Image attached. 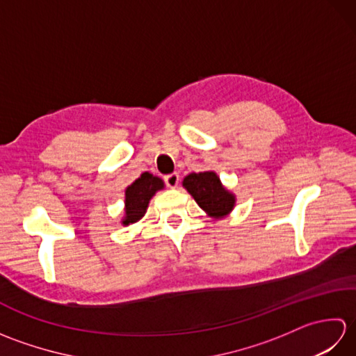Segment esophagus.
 <instances>
[{
  "label": "esophagus",
  "instance_id": "obj_1",
  "mask_svg": "<svg viewBox=\"0 0 356 356\" xmlns=\"http://www.w3.org/2000/svg\"><path fill=\"white\" fill-rule=\"evenodd\" d=\"M165 184L168 188H177L179 185V174L177 172H172L168 174V176H165Z\"/></svg>",
  "mask_w": 356,
  "mask_h": 356
}]
</instances>
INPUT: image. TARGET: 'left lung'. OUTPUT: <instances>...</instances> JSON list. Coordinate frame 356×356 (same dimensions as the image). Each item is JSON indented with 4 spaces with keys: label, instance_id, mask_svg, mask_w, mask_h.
Here are the masks:
<instances>
[{
    "label": "left lung",
    "instance_id": "1",
    "mask_svg": "<svg viewBox=\"0 0 356 356\" xmlns=\"http://www.w3.org/2000/svg\"><path fill=\"white\" fill-rule=\"evenodd\" d=\"M182 185L193 195L195 203L216 220L229 216L236 207V194L222 184L216 171L188 174Z\"/></svg>",
    "mask_w": 356,
    "mask_h": 356
}]
</instances>
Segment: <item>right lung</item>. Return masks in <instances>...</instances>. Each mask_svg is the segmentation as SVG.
Returning <instances> with one entry per match:
<instances>
[{
    "mask_svg": "<svg viewBox=\"0 0 356 356\" xmlns=\"http://www.w3.org/2000/svg\"><path fill=\"white\" fill-rule=\"evenodd\" d=\"M165 188L163 180L151 172H142L139 179H136L131 185L125 188V207L124 217L120 223L124 226L139 222L145 216L149 200L153 195Z\"/></svg>",
    "mask_w": 356,
    "mask_h": 356,
    "instance_id": "add662e5",
    "label": "right lung"
}]
</instances>
